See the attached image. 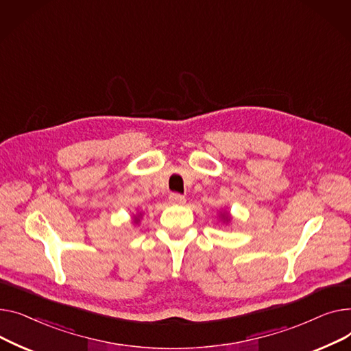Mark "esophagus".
<instances>
[{
	"label": "esophagus",
	"instance_id": "esophagus-1",
	"mask_svg": "<svg viewBox=\"0 0 351 351\" xmlns=\"http://www.w3.org/2000/svg\"><path fill=\"white\" fill-rule=\"evenodd\" d=\"M169 199H170V202H171V204H176V205H181V204H184V202H185V197H184V195H181V194H176V193L170 194Z\"/></svg>",
	"mask_w": 351,
	"mask_h": 351
}]
</instances>
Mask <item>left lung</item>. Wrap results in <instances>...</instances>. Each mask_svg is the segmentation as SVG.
Returning a JSON list of instances; mask_svg holds the SVG:
<instances>
[{
  "mask_svg": "<svg viewBox=\"0 0 351 351\" xmlns=\"http://www.w3.org/2000/svg\"><path fill=\"white\" fill-rule=\"evenodd\" d=\"M218 217H219V221H221L222 223H225V225H228V223L232 221V217H231L230 211H225V210H222V211H219Z\"/></svg>",
  "mask_w": 351,
  "mask_h": 351,
  "instance_id": "left-lung-1",
  "label": "left lung"
}]
</instances>
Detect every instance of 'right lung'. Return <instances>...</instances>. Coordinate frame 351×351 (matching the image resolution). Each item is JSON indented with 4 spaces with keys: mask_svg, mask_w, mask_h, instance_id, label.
<instances>
[{
    "mask_svg": "<svg viewBox=\"0 0 351 351\" xmlns=\"http://www.w3.org/2000/svg\"><path fill=\"white\" fill-rule=\"evenodd\" d=\"M141 218H143V213H136V214L132 215V222H133L134 225H138Z\"/></svg>",
    "mask_w": 351,
    "mask_h": 351,
    "instance_id": "1",
    "label": "right lung"
}]
</instances>
